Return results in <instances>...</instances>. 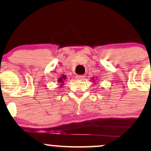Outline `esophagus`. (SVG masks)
<instances>
[{"label": "esophagus", "mask_w": 151, "mask_h": 151, "mask_svg": "<svg viewBox=\"0 0 151 151\" xmlns=\"http://www.w3.org/2000/svg\"><path fill=\"white\" fill-rule=\"evenodd\" d=\"M85 77H86V76L84 75H78V76H76V79L78 81H83Z\"/></svg>", "instance_id": "34e87169"}]
</instances>
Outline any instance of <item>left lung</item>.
Wrapping results in <instances>:
<instances>
[{"label": "left lung", "instance_id": "1", "mask_svg": "<svg viewBox=\"0 0 151 151\" xmlns=\"http://www.w3.org/2000/svg\"><path fill=\"white\" fill-rule=\"evenodd\" d=\"M92 80L93 81V83L96 82V79H94V78H92Z\"/></svg>", "mask_w": 151, "mask_h": 151}]
</instances>
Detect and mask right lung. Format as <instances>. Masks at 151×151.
I'll list each match as a JSON object with an SVG mask.
<instances>
[{
  "instance_id": "right-lung-1",
  "label": "right lung",
  "mask_w": 151,
  "mask_h": 151,
  "mask_svg": "<svg viewBox=\"0 0 151 151\" xmlns=\"http://www.w3.org/2000/svg\"><path fill=\"white\" fill-rule=\"evenodd\" d=\"M65 79H66V76L63 75L61 77H60V78H58V85H59V86H60V88H62L63 86L64 81H65Z\"/></svg>"
}]
</instances>
